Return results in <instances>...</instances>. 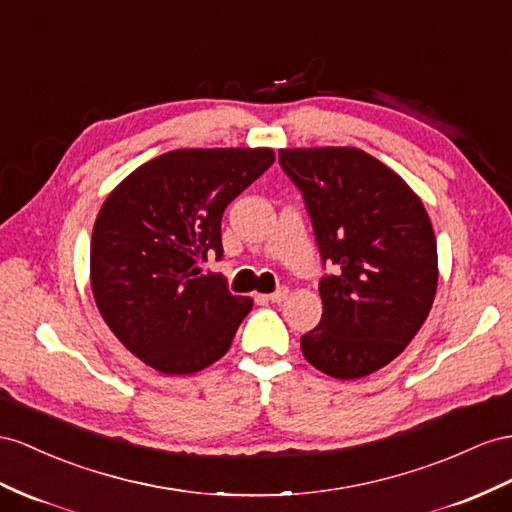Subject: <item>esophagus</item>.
Returning <instances> with one entry per match:
<instances>
[{"mask_svg":"<svg viewBox=\"0 0 512 512\" xmlns=\"http://www.w3.org/2000/svg\"><path fill=\"white\" fill-rule=\"evenodd\" d=\"M290 296V290H287V287H279L277 292H272L270 296H268V300H272V303H283V300Z\"/></svg>","mask_w":512,"mask_h":512,"instance_id":"34e87169","label":"esophagus"}]
</instances>
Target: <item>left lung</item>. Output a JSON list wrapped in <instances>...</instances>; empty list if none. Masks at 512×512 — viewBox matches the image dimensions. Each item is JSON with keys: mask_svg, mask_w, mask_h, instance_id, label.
I'll list each match as a JSON object with an SVG mask.
<instances>
[{"mask_svg": "<svg viewBox=\"0 0 512 512\" xmlns=\"http://www.w3.org/2000/svg\"><path fill=\"white\" fill-rule=\"evenodd\" d=\"M303 192L324 264L322 320L300 337L305 359L342 381L385 368L426 322L437 294V240L419 196L355 147L281 149Z\"/></svg>", "mask_w": 512, "mask_h": 512, "instance_id": "1", "label": "left lung"}]
</instances>
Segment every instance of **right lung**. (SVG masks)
Here are the masks:
<instances>
[{"label":"right lung","mask_w":512,"mask_h":512,"mask_svg":"<svg viewBox=\"0 0 512 512\" xmlns=\"http://www.w3.org/2000/svg\"><path fill=\"white\" fill-rule=\"evenodd\" d=\"M272 162V149L168 151L101 205L90 242L95 303L119 342L153 370L173 376L212 365L253 309L199 264L222 257V214Z\"/></svg>","instance_id":"obj_1"}]
</instances>
